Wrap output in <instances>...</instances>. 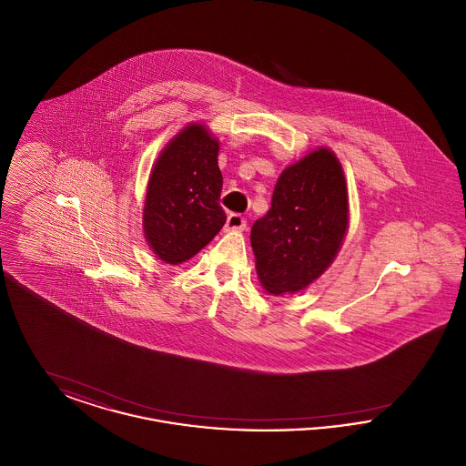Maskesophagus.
I'll list each match as a JSON object with an SVG mask.
<instances>
[{"instance_id":"34e87169","label":"esophagus","mask_w":466,"mask_h":466,"mask_svg":"<svg viewBox=\"0 0 466 466\" xmlns=\"http://www.w3.org/2000/svg\"><path fill=\"white\" fill-rule=\"evenodd\" d=\"M246 228V218L238 215V213H232L227 217V222H225V230H244Z\"/></svg>"}]
</instances>
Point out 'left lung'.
I'll use <instances>...</instances> for the list:
<instances>
[{
	"mask_svg": "<svg viewBox=\"0 0 466 466\" xmlns=\"http://www.w3.org/2000/svg\"><path fill=\"white\" fill-rule=\"evenodd\" d=\"M348 228L342 164L330 148L319 147L283 169L270 209L251 227L260 285L268 295L308 289L332 266Z\"/></svg>",
	"mask_w": 466,
	"mask_h": 466,
	"instance_id": "1",
	"label": "left lung"
}]
</instances>
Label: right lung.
I'll use <instances>...</instances> for the list:
<instances>
[{
  "instance_id": "add662e5",
  "label": "right lung",
  "mask_w": 466,
  "mask_h": 466,
  "mask_svg": "<svg viewBox=\"0 0 466 466\" xmlns=\"http://www.w3.org/2000/svg\"><path fill=\"white\" fill-rule=\"evenodd\" d=\"M220 141L192 122L173 136L150 171L143 206V234L164 264L190 260L227 220L218 204L223 177Z\"/></svg>"
}]
</instances>
